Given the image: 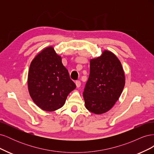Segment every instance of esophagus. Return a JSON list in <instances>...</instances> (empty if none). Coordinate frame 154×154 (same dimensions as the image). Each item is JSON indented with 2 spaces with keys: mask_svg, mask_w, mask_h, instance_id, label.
Segmentation results:
<instances>
[{
  "mask_svg": "<svg viewBox=\"0 0 154 154\" xmlns=\"http://www.w3.org/2000/svg\"><path fill=\"white\" fill-rule=\"evenodd\" d=\"M75 83H76V87H78V88H79V87H80L81 86V82H80V81L78 80V81H76V82H75Z\"/></svg>",
  "mask_w": 154,
  "mask_h": 154,
  "instance_id": "34e87169",
  "label": "esophagus"
}]
</instances>
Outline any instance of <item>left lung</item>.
<instances>
[{"label": "left lung", "mask_w": 154, "mask_h": 154, "mask_svg": "<svg viewBox=\"0 0 154 154\" xmlns=\"http://www.w3.org/2000/svg\"><path fill=\"white\" fill-rule=\"evenodd\" d=\"M125 84L123 69L119 60L109 51L90 60V74L83 92L86 109L96 114L112 109Z\"/></svg>", "instance_id": "8db88e82"}]
</instances>
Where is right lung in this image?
I'll return each mask as SVG.
<instances>
[{
	"label": "right lung",
	"instance_id": "right-lung-1",
	"mask_svg": "<svg viewBox=\"0 0 154 154\" xmlns=\"http://www.w3.org/2000/svg\"><path fill=\"white\" fill-rule=\"evenodd\" d=\"M27 85L34 103L48 112L63 106L69 93L76 88L62 64V57L52 46L42 50L32 60Z\"/></svg>",
	"mask_w": 154,
	"mask_h": 154
}]
</instances>
